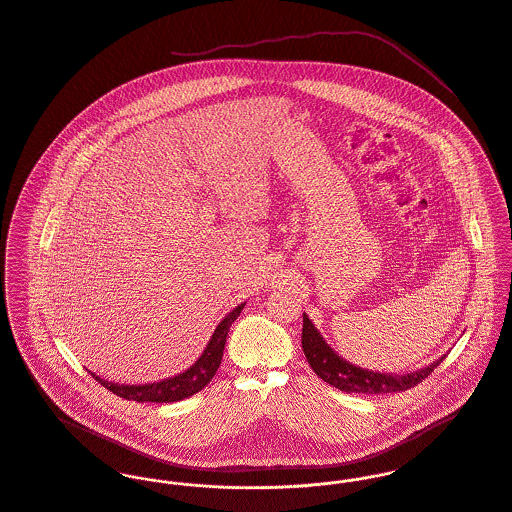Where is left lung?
<instances>
[{"label": "left lung", "mask_w": 512, "mask_h": 512, "mask_svg": "<svg viewBox=\"0 0 512 512\" xmlns=\"http://www.w3.org/2000/svg\"><path fill=\"white\" fill-rule=\"evenodd\" d=\"M302 349L310 367L322 381L343 393L357 395H385L408 391L414 385L422 383L446 359V355H442L434 363L402 375L369 371L345 361L340 353H336L306 314H302Z\"/></svg>", "instance_id": "1"}]
</instances>
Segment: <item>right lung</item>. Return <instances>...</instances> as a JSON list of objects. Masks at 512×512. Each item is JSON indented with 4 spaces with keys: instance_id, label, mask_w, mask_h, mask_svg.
Segmentation results:
<instances>
[{
    "instance_id": "add662e5",
    "label": "right lung",
    "mask_w": 512,
    "mask_h": 512,
    "mask_svg": "<svg viewBox=\"0 0 512 512\" xmlns=\"http://www.w3.org/2000/svg\"><path fill=\"white\" fill-rule=\"evenodd\" d=\"M245 302H241L239 306H235L228 316L218 324V328L214 330L212 338L208 341L206 349L202 351V355L182 373L169 377V379H161L155 383H145V385H119L106 381L102 377H98L96 373H92L96 377L98 383H102L108 391H112L114 395L127 400H137V402H176L182 398L192 397L198 391H202L212 377L216 375L222 357H224V347H226V338H228L229 326L237 320V316L241 314Z\"/></svg>"
}]
</instances>
